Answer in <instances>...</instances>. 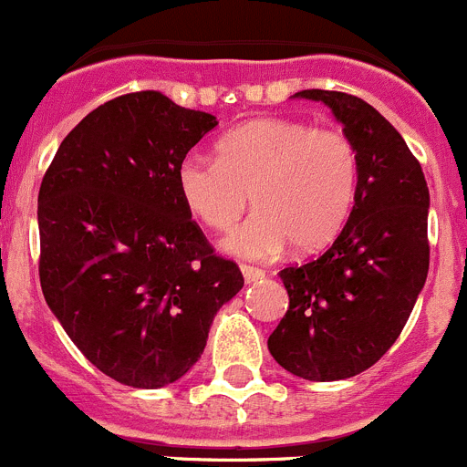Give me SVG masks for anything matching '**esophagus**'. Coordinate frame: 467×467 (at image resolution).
Wrapping results in <instances>:
<instances>
[{
    "mask_svg": "<svg viewBox=\"0 0 467 467\" xmlns=\"http://www.w3.org/2000/svg\"><path fill=\"white\" fill-rule=\"evenodd\" d=\"M242 274H244V281L246 283H255L260 278H265V272L258 267H251V265H242Z\"/></svg>",
    "mask_w": 467,
    "mask_h": 467,
    "instance_id": "esophagus-1",
    "label": "esophagus"
}]
</instances>
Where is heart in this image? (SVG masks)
<instances>
[{"label":"heart","instance_id":"1","mask_svg":"<svg viewBox=\"0 0 467 467\" xmlns=\"http://www.w3.org/2000/svg\"><path fill=\"white\" fill-rule=\"evenodd\" d=\"M216 154L184 156L177 191L195 219L216 233L237 225L251 195L258 212L225 242L242 258H274L287 242L302 254L317 251L350 219L359 156L341 129L258 117L228 130Z\"/></svg>","mask_w":467,"mask_h":467}]
</instances>
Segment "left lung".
<instances>
[{"mask_svg": "<svg viewBox=\"0 0 467 467\" xmlns=\"http://www.w3.org/2000/svg\"><path fill=\"white\" fill-rule=\"evenodd\" d=\"M295 96L332 108L359 156V182L332 246L278 272L290 304L267 346L293 376L332 382L371 368L410 317L429 274V186L376 108L343 91Z\"/></svg>", "mask_w": 467, "mask_h": 467, "instance_id": "obj_1", "label": "left lung"}]
</instances>
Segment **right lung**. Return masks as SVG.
<instances>
[{"label": "right lung", "instance_id": "1", "mask_svg": "<svg viewBox=\"0 0 467 467\" xmlns=\"http://www.w3.org/2000/svg\"><path fill=\"white\" fill-rule=\"evenodd\" d=\"M216 124L161 91L117 96L64 138L41 182L43 297L78 350L121 385L180 380L244 285L177 191V165Z\"/></svg>", "mask_w": 467, "mask_h": 467}]
</instances>
